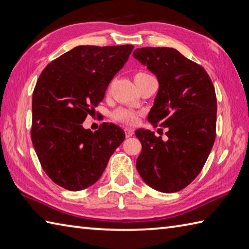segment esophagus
<instances>
[{"instance_id":"34e87169","label":"esophagus","mask_w":249,"mask_h":249,"mask_svg":"<svg viewBox=\"0 0 249 249\" xmlns=\"http://www.w3.org/2000/svg\"><path fill=\"white\" fill-rule=\"evenodd\" d=\"M124 132H125V136H126V138H130V136L133 135L134 130L132 129V128H125V129H124Z\"/></svg>"}]
</instances>
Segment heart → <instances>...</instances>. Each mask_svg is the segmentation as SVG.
Segmentation results:
<instances>
[{"label":"heart","instance_id":"b5f03b06","mask_svg":"<svg viewBox=\"0 0 249 249\" xmlns=\"http://www.w3.org/2000/svg\"><path fill=\"white\" fill-rule=\"evenodd\" d=\"M146 75H148V74L138 73L135 75V77H140V76H146ZM114 117L119 121H123V123L131 124H134L136 121V118H138V114H136L134 110H132L130 108H119L114 113Z\"/></svg>","mask_w":249,"mask_h":249}]
</instances>
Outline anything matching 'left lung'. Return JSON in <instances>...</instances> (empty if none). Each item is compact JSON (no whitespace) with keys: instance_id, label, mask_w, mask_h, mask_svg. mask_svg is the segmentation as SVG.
<instances>
[{"instance_id":"1","label":"left lung","mask_w":249,"mask_h":249,"mask_svg":"<svg viewBox=\"0 0 249 249\" xmlns=\"http://www.w3.org/2000/svg\"><path fill=\"white\" fill-rule=\"evenodd\" d=\"M133 57L159 82L148 121L167 128L165 142L148 130L135 132L142 143L136 169L155 190L165 194L179 191L199 175L214 145V85L200 64L174 48H138Z\"/></svg>"}]
</instances>
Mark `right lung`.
I'll list each match as a JSON object with an SVG mask.
<instances>
[{
    "mask_svg": "<svg viewBox=\"0 0 249 249\" xmlns=\"http://www.w3.org/2000/svg\"><path fill=\"white\" fill-rule=\"evenodd\" d=\"M132 50V45L77 46L39 75L32 98L31 139L45 173L64 189L79 191L98 181L125 138L114 124L104 123L94 132L82 124L104 99Z\"/></svg>",
    "mask_w": 249,
    "mask_h": 249,
    "instance_id": "obj_1",
    "label": "right lung"
}]
</instances>
